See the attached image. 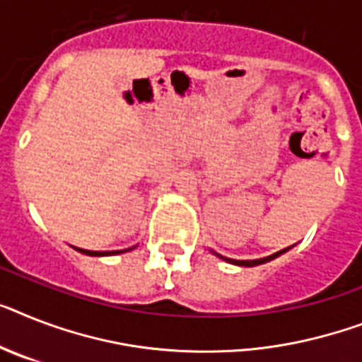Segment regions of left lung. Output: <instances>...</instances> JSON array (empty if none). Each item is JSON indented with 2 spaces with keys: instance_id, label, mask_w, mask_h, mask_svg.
I'll return each instance as SVG.
<instances>
[{
  "instance_id": "8db88e82",
  "label": "left lung",
  "mask_w": 362,
  "mask_h": 362,
  "mask_svg": "<svg viewBox=\"0 0 362 362\" xmlns=\"http://www.w3.org/2000/svg\"><path fill=\"white\" fill-rule=\"evenodd\" d=\"M279 253H283V252H279ZM279 253H274V255L264 257V259H255V261H233V259H226V261L233 262V264H238V267H257V264H262V262L272 261V259L279 255Z\"/></svg>"
}]
</instances>
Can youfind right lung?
<instances>
[{"instance_id": "right-lung-1", "label": "right lung", "mask_w": 362, "mask_h": 362, "mask_svg": "<svg viewBox=\"0 0 362 362\" xmlns=\"http://www.w3.org/2000/svg\"><path fill=\"white\" fill-rule=\"evenodd\" d=\"M77 252L85 253V255H94V257H100V255H115V253H120V252H88V250H81V247H76Z\"/></svg>"}]
</instances>
